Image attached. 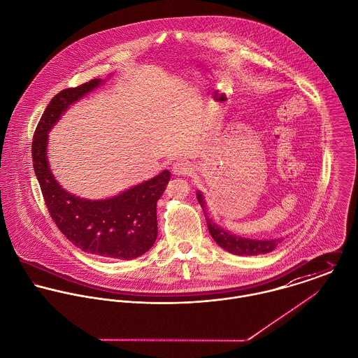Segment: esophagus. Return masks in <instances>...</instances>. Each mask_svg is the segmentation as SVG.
Masks as SVG:
<instances>
[{"label":"esophagus","mask_w":358,"mask_h":358,"mask_svg":"<svg viewBox=\"0 0 358 358\" xmlns=\"http://www.w3.org/2000/svg\"><path fill=\"white\" fill-rule=\"evenodd\" d=\"M192 169L193 168H192L190 162L187 159H183V158L176 159L172 165V171H173L175 175H189L192 172Z\"/></svg>","instance_id":"1"}]
</instances>
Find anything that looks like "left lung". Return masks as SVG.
Instances as JSON below:
<instances>
[{
	"label": "left lung",
	"instance_id": "left-lung-1",
	"mask_svg": "<svg viewBox=\"0 0 358 358\" xmlns=\"http://www.w3.org/2000/svg\"><path fill=\"white\" fill-rule=\"evenodd\" d=\"M197 199L201 206H204V197L200 192L197 193ZM206 223H208V230L212 238L215 240V243L223 250H226L227 252L234 255L254 256L267 254V252H271L281 243V238L280 240H250V238H243V237L230 234L229 231H224L223 229L217 227V224H215L208 217H206Z\"/></svg>",
	"mask_w": 358,
	"mask_h": 358
}]
</instances>
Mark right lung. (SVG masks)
<instances>
[{
    "instance_id": "add662e5",
    "label": "right lung",
    "mask_w": 358,
    "mask_h": 358,
    "mask_svg": "<svg viewBox=\"0 0 358 358\" xmlns=\"http://www.w3.org/2000/svg\"><path fill=\"white\" fill-rule=\"evenodd\" d=\"M101 83L95 78L63 90L52 98L34 132L33 166L52 220L70 243L92 255L131 260L146 254L155 243L157 201L169 182L171 172L162 171L113 199L91 201L62 189L47 161L48 132L55 122L71 103Z\"/></svg>"
}]
</instances>
